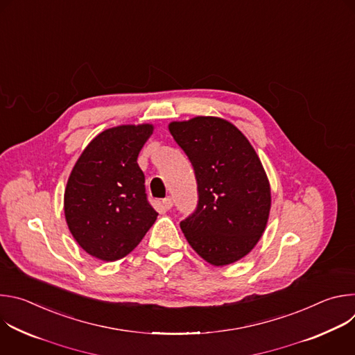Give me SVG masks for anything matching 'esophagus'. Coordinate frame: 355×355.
Masks as SVG:
<instances>
[{"label": "esophagus", "mask_w": 355, "mask_h": 355, "mask_svg": "<svg viewBox=\"0 0 355 355\" xmlns=\"http://www.w3.org/2000/svg\"><path fill=\"white\" fill-rule=\"evenodd\" d=\"M163 205H164V208H166V209H171V208H173V205H174V200H173V198H171V196L164 198V199H163Z\"/></svg>", "instance_id": "esophagus-1"}]
</instances>
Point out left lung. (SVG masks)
I'll use <instances>...</instances> for the list:
<instances>
[{"label": "left lung", "mask_w": 355, "mask_h": 355, "mask_svg": "<svg viewBox=\"0 0 355 355\" xmlns=\"http://www.w3.org/2000/svg\"><path fill=\"white\" fill-rule=\"evenodd\" d=\"M198 184L195 211L180 226L191 247L212 266L232 264L252 250L267 226L271 192L263 164L230 122L196 116L171 122Z\"/></svg>", "instance_id": "1"}]
</instances>
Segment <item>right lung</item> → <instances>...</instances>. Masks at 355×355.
<instances>
[{
	"label": "right lung",
	"mask_w": 355,
	"mask_h": 355,
	"mask_svg": "<svg viewBox=\"0 0 355 355\" xmlns=\"http://www.w3.org/2000/svg\"><path fill=\"white\" fill-rule=\"evenodd\" d=\"M151 125H122L99 133L77 160L64 192V215L88 254L115 261L140 243L157 212L150 205L139 151Z\"/></svg>",
	"instance_id": "obj_1"
}]
</instances>
